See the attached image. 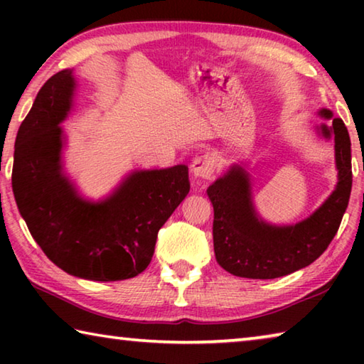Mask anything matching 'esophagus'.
<instances>
[{"mask_svg": "<svg viewBox=\"0 0 364 364\" xmlns=\"http://www.w3.org/2000/svg\"><path fill=\"white\" fill-rule=\"evenodd\" d=\"M197 175H199V176H205V175H204V171H202V173H197Z\"/></svg>", "mask_w": 364, "mask_h": 364, "instance_id": "esophagus-1", "label": "esophagus"}]
</instances>
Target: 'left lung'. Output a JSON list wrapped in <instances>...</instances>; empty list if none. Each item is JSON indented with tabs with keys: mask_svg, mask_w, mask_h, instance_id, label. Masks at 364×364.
Returning <instances> with one entry per match:
<instances>
[{
	"mask_svg": "<svg viewBox=\"0 0 364 364\" xmlns=\"http://www.w3.org/2000/svg\"><path fill=\"white\" fill-rule=\"evenodd\" d=\"M77 82L60 70L41 86L16 138L12 191L36 244L65 273L91 281L134 278L157 232L189 193L188 167L136 170L100 202L80 197L63 173V123Z\"/></svg>",
	"mask_w": 364,
	"mask_h": 364,
	"instance_id": "left-lung-1",
	"label": "left lung"
}]
</instances>
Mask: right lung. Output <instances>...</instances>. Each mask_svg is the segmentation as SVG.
Segmentation results:
<instances>
[{
  "label": "right lung",
  "mask_w": 364,
  "mask_h": 364,
  "mask_svg": "<svg viewBox=\"0 0 364 364\" xmlns=\"http://www.w3.org/2000/svg\"><path fill=\"white\" fill-rule=\"evenodd\" d=\"M319 117L329 120L332 112L323 109ZM321 133L328 139L334 136L338 181L324 204L300 223L273 226L258 220L250 178L241 167H232L207 189L213 205L215 257L231 274L279 278L315 262L334 239L352 191V143L341 119L332 120L331 128L321 125Z\"/></svg>",
  "instance_id": "1"
}]
</instances>
